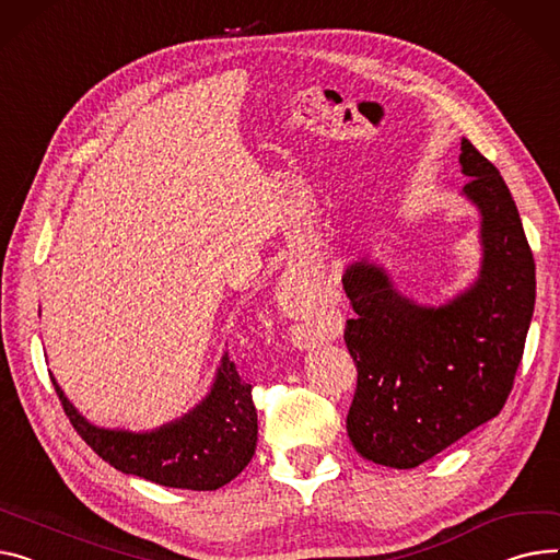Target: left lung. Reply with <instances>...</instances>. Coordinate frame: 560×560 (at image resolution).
Segmentation results:
<instances>
[{"label": "left lung", "mask_w": 560, "mask_h": 560, "mask_svg": "<svg viewBox=\"0 0 560 560\" xmlns=\"http://www.w3.org/2000/svg\"><path fill=\"white\" fill-rule=\"evenodd\" d=\"M464 196L481 215V268L443 306L402 296L385 268L358 260L342 277L355 311L345 342L358 366L347 417L353 448L417 468L504 407L536 304V266L500 171L462 139Z\"/></svg>", "instance_id": "1"}]
</instances>
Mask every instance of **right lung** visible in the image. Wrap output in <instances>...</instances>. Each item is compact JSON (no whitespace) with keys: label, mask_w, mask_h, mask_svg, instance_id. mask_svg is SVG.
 <instances>
[{"label":"right lung","mask_w":560,"mask_h":560,"mask_svg":"<svg viewBox=\"0 0 560 560\" xmlns=\"http://www.w3.org/2000/svg\"><path fill=\"white\" fill-rule=\"evenodd\" d=\"M54 387L69 417L90 448L109 466L171 489L215 491L249 464L256 451V407L252 385L225 353L211 392L189 415L151 432L107 430L92 425L65 392Z\"/></svg>","instance_id":"right-lung-1"}]
</instances>
